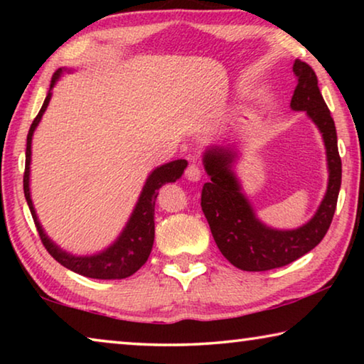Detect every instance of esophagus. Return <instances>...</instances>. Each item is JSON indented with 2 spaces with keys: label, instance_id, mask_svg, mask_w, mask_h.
<instances>
[{
  "label": "esophagus",
  "instance_id": "esophagus-1",
  "mask_svg": "<svg viewBox=\"0 0 364 364\" xmlns=\"http://www.w3.org/2000/svg\"><path fill=\"white\" fill-rule=\"evenodd\" d=\"M184 176H186L189 181H199L202 178V168L199 165H194V164L189 165L186 171H184Z\"/></svg>",
  "mask_w": 364,
  "mask_h": 364
}]
</instances>
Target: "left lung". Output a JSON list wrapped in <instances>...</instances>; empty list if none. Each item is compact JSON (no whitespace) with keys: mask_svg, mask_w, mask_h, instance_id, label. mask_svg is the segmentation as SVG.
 Instances as JSON below:
<instances>
[{"mask_svg":"<svg viewBox=\"0 0 364 364\" xmlns=\"http://www.w3.org/2000/svg\"><path fill=\"white\" fill-rule=\"evenodd\" d=\"M292 70L297 77L291 107L305 110L323 134L328 156L329 183L321 205L308 223L297 230H273L255 217L254 208L241 193L231 170L234 154L226 147H210L204 154V167L210 181L204 184L200 207L210 225L221 254L244 271H267L292 263L315 249L328 232L337 207L342 181V162L337 149V133L331 112L318 88L315 70L297 59Z\"/></svg>","mask_w":364,"mask_h":364,"instance_id":"1","label":"left lung"}]
</instances>
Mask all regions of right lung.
Returning a JSON list of instances; mask_svg holds the SVG:
<instances>
[{"label":"right lung","instance_id":"obj_1","mask_svg":"<svg viewBox=\"0 0 364 364\" xmlns=\"http://www.w3.org/2000/svg\"><path fill=\"white\" fill-rule=\"evenodd\" d=\"M65 69H58L54 72L51 78V88L48 91V96L43 106L40 109L38 115L35 117L30 130L27 134V149H26V171H23V194H26L27 204L32 213L36 231L40 234V239L45 249L49 252L54 260H58L63 267L69 268L70 271L86 276V278L93 279H123L132 276L133 273L143 267L149 258V254L152 250L154 244V207H156V199L159 194V189L164 186L165 183H175L178 178L183 175L184 168L188 167V162L184 159L173 160L157 167L146 180V184L141 196L138 199V204L134 207L130 220H128L127 226L123 228V231L117 241L107 247L106 250L100 252L95 255H86V257H77L72 255L69 252L58 247L51 239L46 236V232L43 231V228L36 217V212L32 204V197H30V160H32V136L35 128L38 127L43 114L51 100V90L54 83L58 82V78L63 75Z\"/></svg>","mask_w":364,"mask_h":364}]
</instances>
